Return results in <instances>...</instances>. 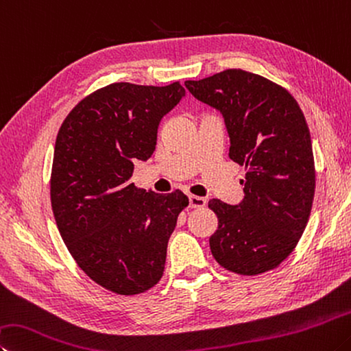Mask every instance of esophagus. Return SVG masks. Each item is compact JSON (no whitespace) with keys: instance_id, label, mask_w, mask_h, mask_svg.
Segmentation results:
<instances>
[{"instance_id":"1","label":"esophagus","mask_w":351,"mask_h":351,"mask_svg":"<svg viewBox=\"0 0 351 351\" xmlns=\"http://www.w3.org/2000/svg\"><path fill=\"white\" fill-rule=\"evenodd\" d=\"M207 204V201L201 196H195V195H189V206L192 208H201Z\"/></svg>"}]
</instances>
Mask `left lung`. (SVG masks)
Instances as JSON below:
<instances>
[{
  "mask_svg": "<svg viewBox=\"0 0 351 351\" xmlns=\"http://www.w3.org/2000/svg\"><path fill=\"white\" fill-rule=\"evenodd\" d=\"M186 87L222 113L228 156L245 167L238 206L208 201L218 216L208 239L213 258L244 276L276 269L302 237L315 197L313 149L301 107L284 87L241 69L186 81Z\"/></svg>",
  "mask_w": 351,
  "mask_h": 351,
  "instance_id": "1",
  "label": "left lung"
}]
</instances>
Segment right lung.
I'll return each mask as SVG.
<instances>
[{"label":"right lung","mask_w":351,"mask_h":351,"mask_svg":"<svg viewBox=\"0 0 351 351\" xmlns=\"http://www.w3.org/2000/svg\"><path fill=\"white\" fill-rule=\"evenodd\" d=\"M184 95L178 81L113 82L81 99L56 135V226L80 269L117 295H139L159 282L169 238L189 206L181 190L159 195L130 182L133 162L154 154L159 123Z\"/></svg>","instance_id":"add662e5"}]
</instances>
